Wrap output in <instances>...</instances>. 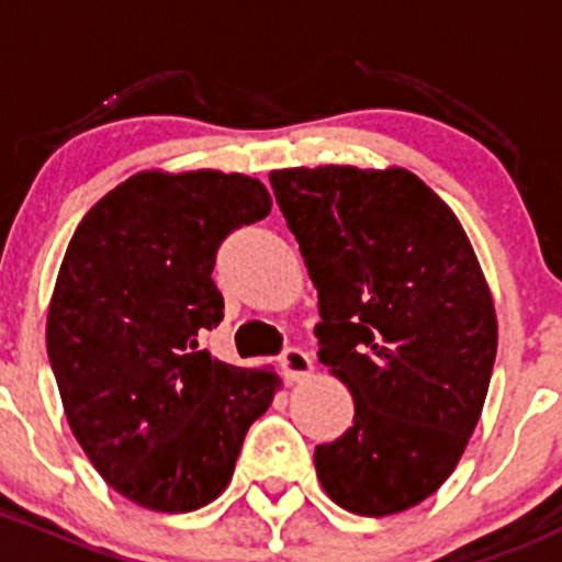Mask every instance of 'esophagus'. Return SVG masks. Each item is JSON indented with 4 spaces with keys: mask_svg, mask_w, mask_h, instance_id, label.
Wrapping results in <instances>:
<instances>
[{
    "mask_svg": "<svg viewBox=\"0 0 562 562\" xmlns=\"http://www.w3.org/2000/svg\"><path fill=\"white\" fill-rule=\"evenodd\" d=\"M279 362L283 368V375H286L289 381L305 379V375H311V370H314V362H311V357L305 355L303 349H294V346L283 349Z\"/></svg>",
    "mask_w": 562,
    "mask_h": 562,
    "instance_id": "1",
    "label": "esophagus"
}]
</instances>
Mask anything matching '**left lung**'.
Masks as SVG:
<instances>
[{
  "instance_id": "left-lung-1",
  "label": "left lung",
  "mask_w": 562,
  "mask_h": 562,
  "mask_svg": "<svg viewBox=\"0 0 562 562\" xmlns=\"http://www.w3.org/2000/svg\"><path fill=\"white\" fill-rule=\"evenodd\" d=\"M270 187L319 292V362L355 397L316 476L351 514L406 512L454 471L493 375L495 305L471 240L403 167H292Z\"/></svg>"
}]
</instances>
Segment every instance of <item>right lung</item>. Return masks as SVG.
<instances>
[{
	"mask_svg": "<svg viewBox=\"0 0 562 562\" xmlns=\"http://www.w3.org/2000/svg\"><path fill=\"white\" fill-rule=\"evenodd\" d=\"M240 172H137L83 216L48 308V360L72 436L110 487L194 512L233 479L279 375L200 349L224 319L211 273L229 233L270 213Z\"/></svg>",
	"mask_w": 562,
	"mask_h": 562,
	"instance_id": "right-lung-1",
	"label": "right lung"
}]
</instances>
